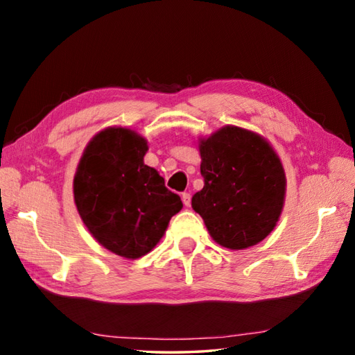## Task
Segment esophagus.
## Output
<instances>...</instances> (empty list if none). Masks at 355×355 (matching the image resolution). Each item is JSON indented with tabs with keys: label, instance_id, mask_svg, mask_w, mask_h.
I'll return each mask as SVG.
<instances>
[{
	"label": "esophagus",
	"instance_id": "obj_1",
	"mask_svg": "<svg viewBox=\"0 0 355 355\" xmlns=\"http://www.w3.org/2000/svg\"><path fill=\"white\" fill-rule=\"evenodd\" d=\"M182 200H183V205H184L186 207H189V206H191V193L184 192V193L182 195Z\"/></svg>",
	"mask_w": 355,
	"mask_h": 355
}]
</instances>
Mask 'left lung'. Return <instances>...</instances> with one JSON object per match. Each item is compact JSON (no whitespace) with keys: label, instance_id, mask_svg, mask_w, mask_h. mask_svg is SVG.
I'll use <instances>...</instances> for the list:
<instances>
[{"label":"left lung","instance_id":"left-lung-1","mask_svg":"<svg viewBox=\"0 0 355 355\" xmlns=\"http://www.w3.org/2000/svg\"><path fill=\"white\" fill-rule=\"evenodd\" d=\"M198 148L205 187L192 207L210 236L230 250L261 243L285 201L286 178L275 149L259 134L232 125L201 139Z\"/></svg>","mask_w":355,"mask_h":355}]
</instances>
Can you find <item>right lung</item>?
Segmentation results:
<instances>
[{
	"label": "right lung",
	"instance_id": "right-lung-1",
	"mask_svg": "<svg viewBox=\"0 0 355 355\" xmlns=\"http://www.w3.org/2000/svg\"><path fill=\"white\" fill-rule=\"evenodd\" d=\"M148 141L132 130L107 128L89 140L73 180L74 202L87 229L126 259L145 256L183 202L143 157Z\"/></svg>",
	"mask_w": 355,
	"mask_h": 355
}]
</instances>
